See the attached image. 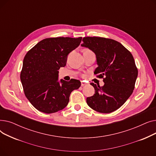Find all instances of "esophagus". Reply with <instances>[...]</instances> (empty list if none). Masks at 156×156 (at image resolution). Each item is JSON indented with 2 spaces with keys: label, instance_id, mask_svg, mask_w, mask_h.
<instances>
[{
  "label": "esophagus",
  "instance_id": "1",
  "mask_svg": "<svg viewBox=\"0 0 156 156\" xmlns=\"http://www.w3.org/2000/svg\"><path fill=\"white\" fill-rule=\"evenodd\" d=\"M87 84H86V83H85V81H81V87H83V86H85V85H86Z\"/></svg>",
  "mask_w": 156,
  "mask_h": 156
}]
</instances>
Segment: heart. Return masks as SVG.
Segmentation results:
<instances>
[{
    "instance_id": "1",
    "label": "heart",
    "mask_w": 156,
    "mask_h": 156,
    "mask_svg": "<svg viewBox=\"0 0 156 156\" xmlns=\"http://www.w3.org/2000/svg\"><path fill=\"white\" fill-rule=\"evenodd\" d=\"M86 51H90L88 50V49H85V50L84 51V52H86Z\"/></svg>"
}]
</instances>
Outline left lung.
I'll list each match as a JSON object with an SVG mask.
<instances>
[{
	"label": "left lung",
	"instance_id": "8db88e82",
	"mask_svg": "<svg viewBox=\"0 0 156 156\" xmlns=\"http://www.w3.org/2000/svg\"><path fill=\"white\" fill-rule=\"evenodd\" d=\"M81 45L96 55L98 67L94 71L103 78L102 87L94 83L95 93L87 98L90 108L101 113L119 109L132 94L138 76L134 58L131 52L117 41L103 37H87Z\"/></svg>",
	"mask_w": 156,
	"mask_h": 156
}]
</instances>
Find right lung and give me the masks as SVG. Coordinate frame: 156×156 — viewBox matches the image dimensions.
<instances>
[{
  "label": "right lung",
  "instance_id": "1",
  "mask_svg": "<svg viewBox=\"0 0 156 156\" xmlns=\"http://www.w3.org/2000/svg\"><path fill=\"white\" fill-rule=\"evenodd\" d=\"M82 37H56L41 40L27 53L20 79L24 94L37 110L47 114L66 107L80 81H58L59 71L64 67L68 55L78 47Z\"/></svg>",
  "mask_w": 156,
  "mask_h": 156
}]
</instances>
